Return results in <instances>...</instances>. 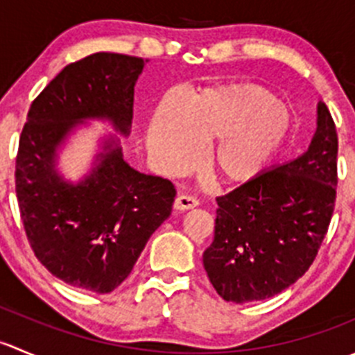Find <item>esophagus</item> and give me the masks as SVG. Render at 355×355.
Wrapping results in <instances>:
<instances>
[{
	"label": "esophagus",
	"mask_w": 355,
	"mask_h": 355,
	"mask_svg": "<svg viewBox=\"0 0 355 355\" xmlns=\"http://www.w3.org/2000/svg\"><path fill=\"white\" fill-rule=\"evenodd\" d=\"M198 206H199V200L196 198H192V196H178L173 202V207L178 211L194 209V207H198Z\"/></svg>",
	"instance_id": "34e87169"
}]
</instances>
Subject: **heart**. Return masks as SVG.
<instances>
[{"label": "heart", "mask_w": 355, "mask_h": 355, "mask_svg": "<svg viewBox=\"0 0 355 355\" xmlns=\"http://www.w3.org/2000/svg\"><path fill=\"white\" fill-rule=\"evenodd\" d=\"M273 96L256 84L204 89L184 105L170 96L161 103L148 144L156 163L180 173L199 161L202 142L218 141L209 155L213 173L228 184L256 177L278 151L288 121L264 118L277 111Z\"/></svg>", "instance_id": "obj_1"}]
</instances>
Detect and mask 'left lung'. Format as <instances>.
Instances as JSON below:
<instances>
[{
  "label": "left lung",
  "instance_id": "8db88e82",
  "mask_svg": "<svg viewBox=\"0 0 355 355\" xmlns=\"http://www.w3.org/2000/svg\"><path fill=\"white\" fill-rule=\"evenodd\" d=\"M338 137L324 103L309 149L216 198L204 270L221 299L263 300L295 284L313 264L333 216Z\"/></svg>",
  "mask_w": 355,
  "mask_h": 355
}]
</instances>
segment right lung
Instances as JSON below:
<instances>
[{
  "mask_svg": "<svg viewBox=\"0 0 355 355\" xmlns=\"http://www.w3.org/2000/svg\"><path fill=\"white\" fill-rule=\"evenodd\" d=\"M146 62L118 53L85 56L63 68L27 113L15 163L20 216L35 257L71 287L113 292L171 213L173 184L134 170L116 137L106 139L77 184L56 171V149L87 118H106L128 135Z\"/></svg>",
  "mask_w": 355,
  "mask_h": 355,
  "instance_id": "right-lung-1",
  "label": "right lung"
}]
</instances>
